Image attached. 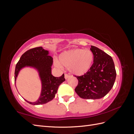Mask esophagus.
Segmentation results:
<instances>
[{
  "mask_svg": "<svg viewBox=\"0 0 134 134\" xmlns=\"http://www.w3.org/2000/svg\"><path fill=\"white\" fill-rule=\"evenodd\" d=\"M70 76V75H68V74H65V79H67Z\"/></svg>",
  "mask_w": 134,
  "mask_h": 134,
  "instance_id": "obj_1",
  "label": "esophagus"
}]
</instances>
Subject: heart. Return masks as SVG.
<instances>
[{
	"label": "heart",
	"mask_w": 134,
	"mask_h": 134,
	"mask_svg": "<svg viewBox=\"0 0 134 134\" xmlns=\"http://www.w3.org/2000/svg\"><path fill=\"white\" fill-rule=\"evenodd\" d=\"M93 54L89 49L74 48L62 52L59 56V62L56 61L57 66L69 68L76 75H82L90 70L93 62Z\"/></svg>",
	"instance_id": "obj_1"
}]
</instances>
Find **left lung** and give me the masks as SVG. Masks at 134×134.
<instances>
[{"mask_svg": "<svg viewBox=\"0 0 134 134\" xmlns=\"http://www.w3.org/2000/svg\"><path fill=\"white\" fill-rule=\"evenodd\" d=\"M93 64L87 73L76 76L78 84L75 91L80 98L100 99L111 91L115 83L116 71L111 56L98 47L91 46Z\"/></svg>", "mask_w": 134, "mask_h": 134, "instance_id": "1", "label": "left lung"}]
</instances>
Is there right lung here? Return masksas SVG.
<instances>
[{
  "label": "right lung",
  "instance_id": "obj_1",
  "mask_svg": "<svg viewBox=\"0 0 134 134\" xmlns=\"http://www.w3.org/2000/svg\"><path fill=\"white\" fill-rule=\"evenodd\" d=\"M52 64L53 59L49 55L48 51L43 49L42 47H38L25 52L16 64L15 83L19 71L26 67L34 68L37 70L41 80V91L39 98L34 102L25 99L28 103L39 105L50 102L54 99L60 85L65 80L64 74L60 77H55L51 74Z\"/></svg>",
  "mask_w": 134,
  "mask_h": 134
}]
</instances>
